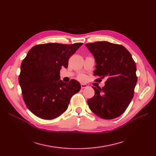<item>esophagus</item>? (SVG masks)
<instances>
[{
	"instance_id": "34e87169",
	"label": "esophagus",
	"mask_w": 156,
	"mask_h": 156,
	"mask_svg": "<svg viewBox=\"0 0 156 156\" xmlns=\"http://www.w3.org/2000/svg\"><path fill=\"white\" fill-rule=\"evenodd\" d=\"M81 88H87V87H88V85L87 84H81Z\"/></svg>"
}]
</instances>
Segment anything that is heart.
Masks as SVG:
<instances>
[{
    "mask_svg": "<svg viewBox=\"0 0 156 156\" xmlns=\"http://www.w3.org/2000/svg\"><path fill=\"white\" fill-rule=\"evenodd\" d=\"M79 79L80 80H81V81H84V80H85L86 77L84 76V75H80V76L79 77Z\"/></svg>",
    "mask_w": 156,
    "mask_h": 156,
    "instance_id": "b5f03b06",
    "label": "heart"
}]
</instances>
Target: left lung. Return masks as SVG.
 Returning <instances> with one entry per match:
<instances>
[{
	"mask_svg": "<svg viewBox=\"0 0 156 156\" xmlns=\"http://www.w3.org/2000/svg\"><path fill=\"white\" fill-rule=\"evenodd\" d=\"M96 62L94 75L106 78L105 86L94 87V96L87 103L90 110L103 119H113L123 113L134 95L137 81L136 65L123 45L108 41L85 44Z\"/></svg>",
	"mask_w": 156,
	"mask_h": 156,
	"instance_id": "left-lung-1",
	"label": "left lung"
}]
</instances>
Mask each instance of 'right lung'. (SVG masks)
Segmentation results:
<instances>
[{
	"instance_id": "add662e5",
	"label": "right lung",
	"mask_w": 156,
	"mask_h": 156,
	"mask_svg": "<svg viewBox=\"0 0 156 156\" xmlns=\"http://www.w3.org/2000/svg\"><path fill=\"white\" fill-rule=\"evenodd\" d=\"M83 45L49 43L36 45L29 51L21 65L19 76L23 100L37 117L51 120L67 109L71 98L81 90L76 80H60L62 66Z\"/></svg>"
}]
</instances>
